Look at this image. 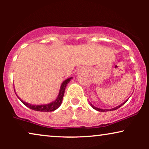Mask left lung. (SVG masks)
Wrapping results in <instances>:
<instances>
[{
  "label": "left lung",
  "mask_w": 149,
  "mask_h": 149,
  "mask_svg": "<svg viewBox=\"0 0 149 149\" xmlns=\"http://www.w3.org/2000/svg\"><path fill=\"white\" fill-rule=\"evenodd\" d=\"M127 100H128V99H127L126 101L124 102H123V104H120L119 106H118V107H117L113 108V109H99V108H97V107H94V106H93V104H91V103H90V105L91 106V107H92L93 109H94L95 110H96V111H100V112H106V111H115V110L118 109H119V108L121 107V106H123V105L124 104H125Z\"/></svg>",
  "instance_id": "1"
}]
</instances>
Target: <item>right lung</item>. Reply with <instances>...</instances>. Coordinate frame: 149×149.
Returning a JSON list of instances; mask_svg holds the SVG:
<instances>
[{
  "mask_svg": "<svg viewBox=\"0 0 149 149\" xmlns=\"http://www.w3.org/2000/svg\"><path fill=\"white\" fill-rule=\"evenodd\" d=\"M72 79V77H70V78L67 79L64 81H63L62 85H61L58 97L56 99V100H54V102H51L49 104H41V105L30 104L25 102L20 99L19 97L17 96V94H16V93L15 92V93L16 95H17V97H18V98L21 100L22 102L23 103L24 105L26 106L27 107L30 108V109L34 110V111H40V112H52V111H55V110H56L57 109H58V108L60 107L61 104H62V99H63V97H64L65 89H66V85L69 82H70ZM14 91H15V89H14Z\"/></svg>",
  "mask_w": 149,
  "mask_h": 149,
  "instance_id": "obj_1",
  "label": "right lung"
}]
</instances>
